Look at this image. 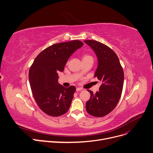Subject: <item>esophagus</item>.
Here are the masks:
<instances>
[{"mask_svg":"<svg viewBox=\"0 0 153 153\" xmlns=\"http://www.w3.org/2000/svg\"><path fill=\"white\" fill-rule=\"evenodd\" d=\"M83 89L82 88H80V87H77L76 88V91H82Z\"/></svg>","mask_w":153,"mask_h":153,"instance_id":"esophagus-1","label":"esophagus"}]
</instances>
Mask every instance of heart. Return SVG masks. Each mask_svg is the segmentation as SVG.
I'll use <instances>...</instances> for the list:
<instances>
[{"label":"heart","mask_w":153,"mask_h":153,"mask_svg":"<svg viewBox=\"0 0 153 153\" xmlns=\"http://www.w3.org/2000/svg\"><path fill=\"white\" fill-rule=\"evenodd\" d=\"M91 58L90 55H84L83 56V59H85V58Z\"/></svg>","instance_id":"obj_1"}]
</instances>
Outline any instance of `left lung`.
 <instances>
[{
  "mask_svg": "<svg viewBox=\"0 0 153 153\" xmlns=\"http://www.w3.org/2000/svg\"><path fill=\"white\" fill-rule=\"evenodd\" d=\"M84 42L94 51L98 58V66L94 76L101 80L99 91L94 94L88 90L90 98L86 103L87 113L95 117H103L113 111L123 91L124 74L119 59L114 51L96 40Z\"/></svg>",
  "mask_w": 153,
  "mask_h": 153,
  "instance_id": "obj_1",
  "label": "left lung"
}]
</instances>
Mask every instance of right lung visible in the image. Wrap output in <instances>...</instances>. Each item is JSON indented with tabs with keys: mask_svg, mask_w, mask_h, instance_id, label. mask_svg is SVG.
<instances>
[{
	"mask_svg": "<svg viewBox=\"0 0 153 153\" xmlns=\"http://www.w3.org/2000/svg\"><path fill=\"white\" fill-rule=\"evenodd\" d=\"M84 44L75 40L51 45L40 52L29 71L33 97L39 107L47 114L58 117L69 110L76 91L58 84L59 72H63L69 57Z\"/></svg>",
	"mask_w": 153,
	"mask_h": 153,
	"instance_id": "1",
	"label": "right lung"
}]
</instances>
